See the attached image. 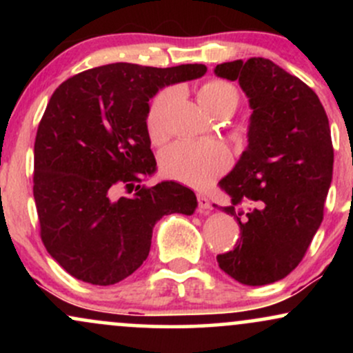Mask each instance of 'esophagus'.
Here are the masks:
<instances>
[{"mask_svg":"<svg viewBox=\"0 0 353 353\" xmlns=\"http://www.w3.org/2000/svg\"><path fill=\"white\" fill-rule=\"evenodd\" d=\"M210 210H212V204H210L209 197L204 194H197V212L209 214Z\"/></svg>","mask_w":353,"mask_h":353,"instance_id":"34e87169","label":"esophagus"}]
</instances>
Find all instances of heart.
<instances>
[{"instance_id": "b5f03b06", "label": "heart", "mask_w": 353, "mask_h": 353, "mask_svg": "<svg viewBox=\"0 0 353 353\" xmlns=\"http://www.w3.org/2000/svg\"><path fill=\"white\" fill-rule=\"evenodd\" d=\"M176 89L164 88L149 103L145 111V131L154 144H159L169 134V111L176 99ZM202 108L212 116L232 114L236 111L239 89L222 78L205 79L197 91ZM230 156L228 149L217 143L177 141L161 154V168L172 179L192 188H205L222 172L228 171Z\"/></svg>"}]
</instances>
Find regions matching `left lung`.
<instances>
[{
	"mask_svg": "<svg viewBox=\"0 0 353 353\" xmlns=\"http://www.w3.org/2000/svg\"><path fill=\"white\" fill-rule=\"evenodd\" d=\"M216 74L237 79L252 108L249 145L219 182L241 241L217 262L237 282L265 285L301 264L322 224L334 171L329 117L312 88L270 59L222 63Z\"/></svg>",
	"mask_w": 353,
	"mask_h": 353,
	"instance_id": "8db88e82",
	"label": "left lung"
}]
</instances>
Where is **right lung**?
Instances as JSON below:
<instances>
[{"label": "right lung", "instance_id": "right-lung-1", "mask_svg": "<svg viewBox=\"0 0 353 353\" xmlns=\"http://www.w3.org/2000/svg\"><path fill=\"white\" fill-rule=\"evenodd\" d=\"M205 71L114 63L52 92L36 132L33 194L43 244L72 277L92 285L124 281L148 259L161 217L194 212L196 194L184 185H141L156 171L145 111L161 88ZM117 185L137 194L114 200Z\"/></svg>", "mask_w": 353, "mask_h": 353}]
</instances>
